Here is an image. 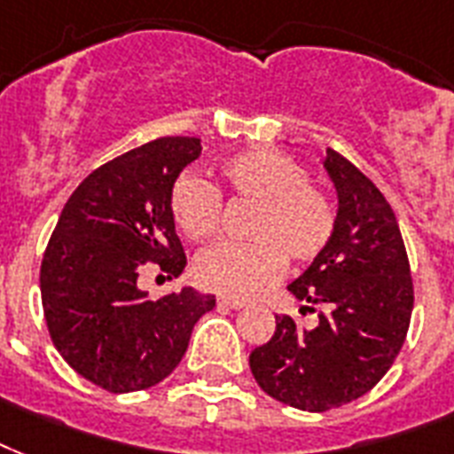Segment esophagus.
<instances>
[{"instance_id": "esophagus-1", "label": "esophagus", "mask_w": 454, "mask_h": 454, "mask_svg": "<svg viewBox=\"0 0 454 454\" xmlns=\"http://www.w3.org/2000/svg\"><path fill=\"white\" fill-rule=\"evenodd\" d=\"M217 305L227 308V310H241V308H246L244 301H237V298H217Z\"/></svg>"}]
</instances>
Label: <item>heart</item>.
I'll use <instances>...</instances> for the list:
<instances>
[{
	"mask_svg": "<svg viewBox=\"0 0 454 454\" xmlns=\"http://www.w3.org/2000/svg\"><path fill=\"white\" fill-rule=\"evenodd\" d=\"M220 177L234 201L253 203L244 237L248 244H220L194 262L203 289L230 298H253L282 277L286 258L303 265L325 251L333 234V208L310 172L275 149L237 153L220 165ZM170 213L192 241H208L220 230L223 201L217 189L196 172L175 179Z\"/></svg>",
	"mask_w": 454,
	"mask_h": 454,
	"instance_id": "b5f03b06",
	"label": "heart"
}]
</instances>
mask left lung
<instances>
[{
	"mask_svg": "<svg viewBox=\"0 0 454 454\" xmlns=\"http://www.w3.org/2000/svg\"><path fill=\"white\" fill-rule=\"evenodd\" d=\"M339 199L325 251L289 284L301 310L319 308L317 326L277 315L275 336L251 353V372L284 405L325 412L357 400L391 370L405 343L414 291L395 213L350 160H322Z\"/></svg>",
	"mask_w": 454,
	"mask_h": 454,
	"instance_id": "left-lung-1",
	"label": "left lung"
}]
</instances>
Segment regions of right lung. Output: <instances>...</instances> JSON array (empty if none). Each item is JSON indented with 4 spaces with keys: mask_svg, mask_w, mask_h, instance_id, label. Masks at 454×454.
Instances as JSON below:
<instances>
[{
    "mask_svg": "<svg viewBox=\"0 0 454 454\" xmlns=\"http://www.w3.org/2000/svg\"><path fill=\"white\" fill-rule=\"evenodd\" d=\"M201 156L199 137H160L108 160L73 192L42 258V308L56 350L111 393L163 381L184 357L192 329L215 296L182 286L149 301L146 265L168 279L187 267L170 192Z\"/></svg>",
    "mask_w": 454,
    "mask_h": 454,
    "instance_id": "obj_1",
    "label": "right lung"
}]
</instances>
